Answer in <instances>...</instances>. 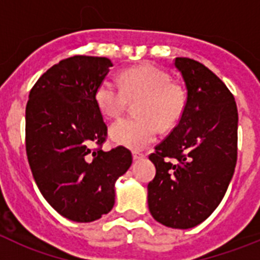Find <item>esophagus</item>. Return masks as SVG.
I'll list each match as a JSON object with an SVG mask.
<instances>
[{"label":"esophagus","mask_w":260,"mask_h":260,"mask_svg":"<svg viewBox=\"0 0 260 260\" xmlns=\"http://www.w3.org/2000/svg\"><path fill=\"white\" fill-rule=\"evenodd\" d=\"M133 157H134V160H139V158H143L144 157V153L133 152Z\"/></svg>","instance_id":"esophagus-1"}]
</instances>
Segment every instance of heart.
<instances>
[{"instance_id": "heart-1", "label": "heart", "mask_w": 260, "mask_h": 260, "mask_svg": "<svg viewBox=\"0 0 260 260\" xmlns=\"http://www.w3.org/2000/svg\"><path fill=\"white\" fill-rule=\"evenodd\" d=\"M142 99L138 107L141 118H122L110 126L109 137L116 144L143 150L157 139L158 123L171 127L181 118L186 95L181 86L172 83L167 71L153 65L125 70L116 80L105 78L95 91V103L107 118L122 114L128 100Z\"/></svg>"}]
</instances>
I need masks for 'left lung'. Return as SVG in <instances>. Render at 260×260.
Returning <instances> with one entry per match:
<instances>
[{"instance_id": "left-lung-1", "label": "left lung", "mask_w": 260, "mask_h": 260, "mask_svg": "<svg viewBox=\"0 0 260 260\" xmlns=\"http://www.w3.org/2000/svg\"><path fill=\"white\" fill-rule=\"evenodd\" d=\"M187 89L180 122L155 147L148 208L160 224L194 228L216 210L237 162L238 112L233 95L201 62L177 57Z\"/></svg>"}]
</instances>
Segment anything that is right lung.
I'll use <instances>...</instances> for the list:
<instances>
[{
    "mask_svg": "<svg viewBox=\"0 0 260 260\" xmlns=\"http://www.w3.org/2000/svg\"><path fill=\"white\" fill-rule=\"evenodd\" d=\"M112 66L105 57L62 59L39 78L26 107L32 176L45 201L77 222L95 221L113 208L116 181L133 162L125 147L100 148L107 125L95 91Z\"/></svg>",
    "mask_w": 260,
    "mask_h": 260,
    "instance_id": "1",
    "label": "right lung"
}]
</instances>
